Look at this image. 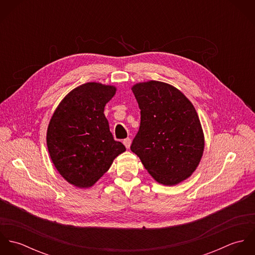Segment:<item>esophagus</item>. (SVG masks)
Wrapping results in <instances>:
<instances>
[{"mask_svg": "<svg viewBox=\"0 0 255 255\" xmlns=\"http://www.w3.org/2000/svg\"><path fill=\"white\" fill-rule=\"evenodd\" d=\"M124 144L125 146L127 147V148H129V146H130V143H131V139L129 138V137H127L126 139H124Z\"/></svg>", "mask_w": 255, "mask_h": 255, "instance_id": "34e87169", "label": "esophagus"}]
</instances>
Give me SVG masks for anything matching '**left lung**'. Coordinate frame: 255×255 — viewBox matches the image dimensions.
I'll list each match as a JSON object with an SVG mask.
<instances>
[{"label": "left lung", "mask_w": 255, "mask_h": 255, "mask_svg": "<svg viewBox=\"0 0 255 255\" xmlns=\"http://www.w3.org/2000/svg\"><path fill=\"white\" fill-rule=\"evenodd\" d=\"M132 92L140 109V127L131 151L157 182H182L194 172L204 149L193 105L177 88L160 81L135 84Z\"/></svg>", "instance_id": "1"}]
</instances>
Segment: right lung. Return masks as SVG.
<instances>
[{"mask_svg":"<svg viewBox=\"0 0 255 255\" xmlns=\"http://www.w3.org/2000/svg\"><path fill=\"white\" fill-rule=\"evenodd\" d=\"M116 88L96 82L71 91L55 111L47 131V146L59 173L70 183L88 187L126 151L114 139L104 107Z\"/></svg>","mask_w":255,"mask_h":255,"instance_id":"right-lung-1","label":"right lung"}]
</instances>
